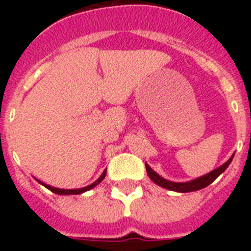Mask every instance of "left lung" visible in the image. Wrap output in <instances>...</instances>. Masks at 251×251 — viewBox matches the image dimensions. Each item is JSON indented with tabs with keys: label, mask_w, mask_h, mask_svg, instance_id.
I'll return each instance as SVG.
<instances>
[{
	"label": "left lung",
	"mask_w": 251,
	"mask_h": 251,
	"mask_svg": "<svg viewBox=\"0 0 251 251\" xmlns=\"http://www.w3.org/2000/svg\"><path fill=\"white\" fill-rule=\"evenodd\" d=\"M232 158H234V154H232V156L230 157V158L224 163V165H221L220 167L215 168V170L211 171V172H208V174L203 175V176L201 177H197V178L195 179H191V181H187V182H174V181H168V179L159 176L157 172H154V171H153L147 163H146V170H147L148 177H150L153 182L156 183V185L161 186V187L167 188V190H170V191L192 192V191H199V190H201V188L207 187L210 183L214 182L215 179L220 176L226 168L229 167Z\"/></svg>",
	"instance_id": "left-lung-1"
}]
</instances>
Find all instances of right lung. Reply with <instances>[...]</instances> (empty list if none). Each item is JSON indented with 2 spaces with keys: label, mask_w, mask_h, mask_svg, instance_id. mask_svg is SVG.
Instances as JSON below:
<instances>
[{
  "label": "right lung",
  "mask_w": 251,
  "mask_h": 251,
  "mask_svg": "<svg viewBox=\"0 0 251 251\" xmlns=\"http://www.w3.org/2000/svg\"><path fill=\"white\" fill-rule=\"evenodd\" d=\"M105 175H106V170H104V171H103V174L100 175V177H99V178L97 179L95 182H93L92 185L86 186V187H81V188H73V190H65V188H56V187H52V186L46 185V183L41 182L40 179H37V178H35V179H36V181H37V182H39V183H41V185H43V186H45L46 188H49L50 191L54 192V194H57V195H80V194H83V192L89 191V190H92V188H94L95 186H98L99 183H100L101 181H103V179H104V177H105Z\"/></svg>",
  "instance_id": "obj_1"
}]
</instances>
